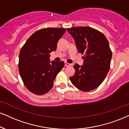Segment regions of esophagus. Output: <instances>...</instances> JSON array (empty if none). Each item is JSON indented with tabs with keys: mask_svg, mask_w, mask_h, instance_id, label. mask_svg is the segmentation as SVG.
Here are the masks:
<instances>
[{
	"mask_svg": "<svg viewBox=\"0 0 129 129\" xmlns=\"http://www.w3.org/2000/svg\"><path fill=\"white\" fill-rule=\"evenodd\" d=\"M65 66H66V67H70V66H71V64H70V63H68V62H65Z\"/></svg>",
	"mask_w": 129,
	"mask_h": 129,
	"instance_id": "obj_1",
	"label": "esophagus"
}]
</instances>
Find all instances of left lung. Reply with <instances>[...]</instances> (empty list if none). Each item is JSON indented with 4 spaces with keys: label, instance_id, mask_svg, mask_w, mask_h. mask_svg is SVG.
Segmentation results:
<instances>
[{
    "label": "left lung",
    "instance_id": "obj_1",
    "mask_svg": "<svg viewBox=\"0 0 129 129\" xmlns=\"http://www.w3.org/2000/svg\"><path fill=\"white\" fill-rule=\"evenodd\" d=\"M67 30L73 37L78 52L85 54L83 66L74 65L75 74L70 80L81 91L95 89L103 82L110 69L112 51L109 42L102 32L88 26Z\"/></svg>",
    "mask_w": 129,
    "mask_h": 129
}]
</instances>
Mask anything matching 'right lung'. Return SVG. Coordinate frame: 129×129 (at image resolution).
Listing matches in <instances>:
<instances>
[{"label":"right lung","mask_w":129,"mask_h":129,"mask_svg":"<svg viewBox=\"0 0 129 129\" xmlns=\"http://www.w3.org/2000/svg\"><path fill=\"white\" fill-rule=\"evenodd\" d=\"M64 28L41 29L27 39L20 50L18 70L23 83L30 92L43 95L52 89L53 81L64 66L63 61H50L49 54L55 51Z\"/></svg>","instance_id":"right-lung-1"}]
</instances>
